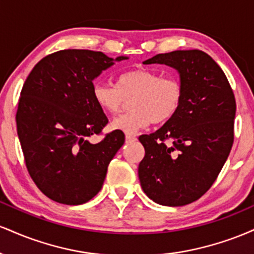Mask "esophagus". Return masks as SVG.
<instances>
[{
	"mask_svg": "<svg viewBox=\"0 0 254 254\" xmlns=\"http://www.w3.org/2000/svg\"><path fill=\"white\" fill-rule=\"evenodd\" d=\"M136 136H133V135H127L125 136V142H127V143H132V142H135L136 141Z\"/></svg>",
	"mask_w": 254,
	"mask_h": 254,
	"instance_id": "esophagus-1",
	"label": "esophagus"
}]
</instances>
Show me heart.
Wrapping results in <instances>:
<instances>
[{
  "instance_id": "heart-1",
  "label": "heart",
  "mask_w": 254,
  "mask_h": 254,
  "mask_svg": "<svg viewBox=\"0 0 254 254\" xmlns=\"http://www.w3.org/2000/svg\"><path fill=\"white\" fill-rule=\"evenodd\" d=\"M95 104L104 112L116 115L131 99L130 112L111 123L113 130L135 135L151 122L164 124L177 115L183 101V86L174 77H161L149 69H133L119 75L116 87L97 83L93 87Z\"/></svg>"
}]
</instances>
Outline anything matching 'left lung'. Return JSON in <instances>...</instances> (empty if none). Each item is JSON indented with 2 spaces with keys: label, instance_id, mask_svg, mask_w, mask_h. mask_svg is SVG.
<instances>
[{
  "label": "left lung",
  "instance_id": "obj_1",
  "mask_svg": "<svg viewBox=\"0 0 254 254\" xmlns=\"http://www.w3.org/2000/svg\"><path fill=\"white\" fill-rule=\"evenodd\" d=\"M143 64L176 69L183 101L171 121L150 135L139 136L145 150L138 165L142 190L161 205H186L211 188L229 155L234 93L220 65L200 50L159 54Z\"/></svg>",
  "mask_w": 254,
  "mask_h": 254
}]
</instances>
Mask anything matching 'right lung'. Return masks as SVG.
Here are the masks:
<instances>
[{
	"instance_id": "add662e5",
	"label": "right lung",
	"mask_w": 254,
	"mask_h": 254,
	"mask_svg": "<svg viewBox=\"0 0 254 254\" xmlns=\"http://www.w3.org/2000/svg\"><path fill=\"white\" fill-rule=\"evenodd\" d=\"M127 58L69 49L44 57L26 78L16 112L17 136L31 178L55 202L78 205L103 188L125 136L115 130L99 143L89 142L109 123L93 98V80Z\"/></svg>"
}]
</instances>
